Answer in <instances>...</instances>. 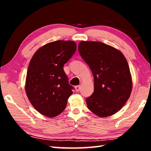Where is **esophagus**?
Returning a JSON list of instances; mask_svg holds the SVG:
<instances>
[{"label": "esophagus", "mask_w": 151, "mask_h": 151, "mask_svg": "<svg viewBox=\"0 0 151 151\" xmlns=\"http://www.w3.org/2000/svg\"><path fill=\"white\" fill-rule=\"evenodd\" d=\"M75 91L76 92H78L79 91H80V89H81V86L80 85L76 86H75Z\"/></svg>", "instance_id": "esophagus-1"}]
</instances>
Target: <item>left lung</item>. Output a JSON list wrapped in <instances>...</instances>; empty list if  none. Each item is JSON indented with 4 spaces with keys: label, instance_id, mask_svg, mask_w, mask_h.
I'll return each mask as SVG.
<instances>
[{
    "label": "left lung",
    "instance_id": "obj_1",
    "mask_svg": "<svg viewBox=\"0 0 151 151\" xmlns=\"http://www.w3.org/2000/svg\"><path fill=\"white\" fill-rule=\"evenodd\" d=\"M78 52L94 76V93L86 99L88 109L100 117L118 112L131 95L132 83L124 56L101 42L81 41Z\"/></svg>",
    "mask_w": 151,
    "mask_h": 151
}]
</instances>
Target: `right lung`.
<instances>
[{"label": "right lung", "instance_id": "obj_1", "mask_svg": "<svg viewBox=\"0 0 151 151\" xmlns=\"http://www.w3.org/2000/svg\"><path fill=\"white\" fill-rule=\"evenodd\" d=\"M76 50L75 42L57 40L40 47L30 60L25 91L32 105L43 115L55 117L65 109L74 88L63 66Z\"/></svg>", "mask_w": 151, "mask_h": 151}]
</instances>
